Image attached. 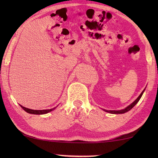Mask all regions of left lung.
<instances>
[{
    "label": "left lung",
    "mask_w": 158,
    "mask_h": 158,
    "mask_svg": "<svg viewBox=\"0 0 158 158\" xmlns=\"http://www.w3.org/2000/svg\"><path fill=\"white\" fill-rule=\"evenodd\" d=\"M144 91V89L143 91H142V92L141 93V94L139 95V97H138V98H137V99H136V100H135V101H134L133 103H131L130 105H129L128 106H127V108H125V109H124L119 110V111H108V110H104V111H106V112H109V113H111V114H124V113H126V112L129 111V110H131L134 106H135L136 104H137L138 101H139V99L141 98V97H142V94H143Z\"/></svg>",
    "instance_id": "8db88e82"
}]
</instances>
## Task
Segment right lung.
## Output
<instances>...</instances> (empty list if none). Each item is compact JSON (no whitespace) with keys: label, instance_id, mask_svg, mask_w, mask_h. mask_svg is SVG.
Segmentation results:
<instances>
[{"label":"right lung","instance_id":"obj_1","mask_svg":"<svg viewBox=\"0 0 158 158\" xmlns=\"http://www.w3.org/2000/svg\"><path fill=\"white\" fill-rule=\"evenodd\" d=\"M21 106V107L22 108V109L24 110L26 112H27V113L29 114H47L49 113V112H50L52 111L55 109L56 107L53 108V109H46V110H33V109H28V108H26L24 106Z\"/></svg>","mask_w":158,"mask_h":158}]
</instances>
